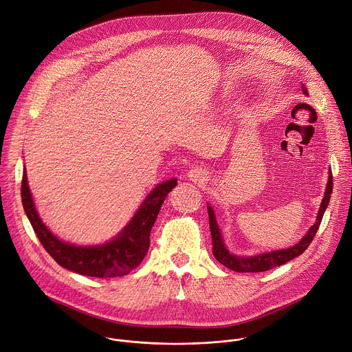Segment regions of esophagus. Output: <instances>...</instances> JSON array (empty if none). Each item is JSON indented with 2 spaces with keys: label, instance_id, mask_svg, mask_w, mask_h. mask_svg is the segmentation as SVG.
<instances>
[{
  "label": "esophagus",
  "instance_id": "esophagus-1",
  "mask_svg": "<svg viewBox=\"0 0 352 352\" xmlns=\"http://www.w3.org/2000/svg\"><path fill=\"white\" fill-rule=\"evenodd\" d=\"M188 178L192 179L193 182H203V181H206L207 174L199 167H192L188 173Z\"/></svg>",
  "mask_w": 352,
  "mask_h": 352
}]
</instances>
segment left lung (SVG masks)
Segmentation results:
<instances>
[{
  "instance_id": "left-lung-1",
  "label": "left lung",
  "mask_w": 352,
  "mask_h": 352,
  "mask_svg": "<svg viewBox=\"0 0 352 352\" xmlns=\"http://www.w3.org/2000/svg\"><path fill=\"white\" fill-rule=\"evenodd\" d=\"M302 92L307 95V88L302 85ZM333 190V177L331 173H329V179H327V186L324 190V196L322 199L320 207H319V212L316 217L315 223L309 228V230L305 233V236L293 248H287V249H282V250H275L271 253H263V254H257V256H252V257H243V256H236L228 252V249L223 245L222 241V235L221 230L217 225L215 221V215L214 211L211 208V206H207V211H208V221H210V230H211V238H212V254L217 258L218 263H221L222 265H225L226 268L236 271V272H264V271H270L275 267L283 265L287 261L298 257L300 254H302L307 248L311 245V242L314 241L315 233L320 225L322 217L324 214V210L327 208L329 200H330V193Z\"/></svg>"
}]
</instances>
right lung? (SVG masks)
<instances>
[{
  "mask_svg": "<svg viewBox=\"0 0 352 352\" xmlns=\"http://www.w3.org/2000/svg\"><path fill=\"white\" fill-rule=\"evenodd\" d=\"M177 179L159 184L144 200L133 219L113 241L98 246H76L62 242L41 221L29 185L28 174L22 177V204L47 253L63 268L94 278H116L130 274L145 258L151 242V229L159 215L168 192L175 188Z\"/></svg>",
  "mask_w": 352,
  "mask_h": 352,
  "instance_id": "add662e5",
  "label": "right lung"
}]
</instances>
